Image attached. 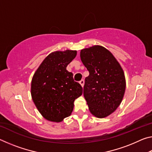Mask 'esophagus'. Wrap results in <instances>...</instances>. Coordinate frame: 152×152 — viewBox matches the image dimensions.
<instances>
[{"mask_svg": "<svg viewBox=\"0 0 152 152\" xmlns=\"http://www.w3.org/2000/svg\"><path fill=\"white\" fill-rule=\"evenodd\" d=\"M79 82H80V85L82 87H83L84 86V80H81Z\"/></svg>", "mask_w": 152, "mask_h": 152, "instance_id": "34e87169", "label": "esophagus"}]
</instances>
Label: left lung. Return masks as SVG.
<instances>
[{
    "mask_svg": "<svg viewBox=\"0 0 152 152\" xmlns=\"http://www.w3.org/2000/svg\"><path fill=\"white\" fill-rule=\"evenodd\" d=\"M80 58L89 72L84 86L88 109L97 118L107 117L117 109L124 96V72L112 53L101 45L81 50Z\"/></svg>",
    "mask_w": 152,
    "mask_h": 152,
    "instance_id": "1",
    "label": "left lung"
}]
</instances>
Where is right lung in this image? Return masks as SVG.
Returning a JSON list of instances; mask_svg holds the SVG:
<instances>
[{
	"label": "right lung",
	"instance_id": "add662e5",
	"mask_svg": "<svg viewBox=\"0 0 152 152\" xmlns=\"http://www.w3.org/2000/svg\"><path fill=\"white\" fill-rule=\"evenodd\" d=\"M76 54V50L53 51L43 60L33 76V101L41 115L50 121L59 123L70 116L74 101L82 94L81 85L66 70Z\"/></svg>",
	"mask_w": 152,
	"mask_h": 152
}]
</instances>
